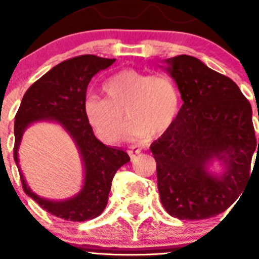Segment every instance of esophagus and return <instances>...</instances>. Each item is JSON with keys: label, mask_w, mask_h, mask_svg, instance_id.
<instances>
[{"label": "esophagus", "mask_w": 259, "mask_h": 259, "mask_svg": "<svg viewBox=\"0 0 259 259\" xmlns=\"http://www.w3.org/2000/svg\"><path fill=\"white\" fill-rule=\"evenodd\" d=\"M140 153H141V149H137V148H132V149H130V150H128V154H130V156H131V158L139 155Z\"/></svg>", "instance_id": "34e87169"}]
</instances>
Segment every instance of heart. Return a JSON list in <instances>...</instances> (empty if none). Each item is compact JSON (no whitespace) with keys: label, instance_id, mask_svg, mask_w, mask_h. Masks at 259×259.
I'll use <instances>...</instances> for the list:
<instances>
[{"label":"heart","instance_id":"b5f03b06","mask_svg":"<svg viewBox=\"0 0 259 259\" xmlns=\"http://www.w3.org/2000/svg\"><path fill=\"white\" fill-rule=\"evenodd\" d=\"M103 90L105 97L89 96L83 108L95 134L108 144L122 136L123 114L130 120L128 139L164 134L179 114V92L165 75L125 69L109 78Z\"/></svg>","mask_w":259,"mask_h":259}]
</instances>
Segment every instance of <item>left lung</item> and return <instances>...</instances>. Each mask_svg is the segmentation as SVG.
<instances>
[{
    "label": "left lung",
    "instance_id": "left-lung-1",
    "mask_svg": "<svg viewBox=\"0 0 259 259\" xmlns=\"http://www.w3.org/2000/svg\"><path fill=\"white\" fill-rule=\"evenodd\" d=\"M165 64L184 104L169 130L150 146L160 201L180 220L214 217L243 193L259 150L252 106L234 80L194 56H175ZM214 160L222 174L210 170Z\"/></svg>",
    "mask_w": 259,
    "mask_h": 259
}]
</instances>
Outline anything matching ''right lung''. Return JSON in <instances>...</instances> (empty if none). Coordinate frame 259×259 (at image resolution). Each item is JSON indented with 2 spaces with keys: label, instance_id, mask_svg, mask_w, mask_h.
I'll use <instances>...</instances> for the list:
<instances>
[{
  "label": "right lung",
  "instance_id": "obj_1",
  "mask_svg": "<svg viewBox=\"0 0 259 259\" xmlns=\"http://www.w3.org/2000/svg\"><path fill=\"white\" fill-rule=\"evenodd\" d=\"M114 61L115 59L82 55L58 64L27 90L15 115L14 159L23 189L39 207L66 221L82 222L100 215L108 204L114 175L130 162V156L122 149L104 145L95 137L83 108L90 80ZM41 120L60 124L72 137L82 159L85 170L82 190L66 201L38 197L27 186L20 170L17 150L22 135L32 122Z\"/></svg>",
  "mask_w": 259,
  "mask_h": 259
}]
</instances>
